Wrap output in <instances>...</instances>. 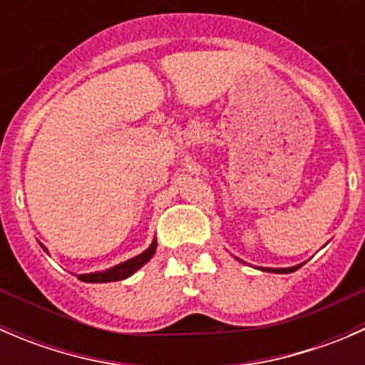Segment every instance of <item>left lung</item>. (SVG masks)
<instances>
[{
  "label": "left lung",
  "mask_w": 365,
  "mask_h": 365,
  "mask_svg": "<svg viewBox=\"0 0 365 365\" xmlns=\"http://www.w3.org/2000/svg\"><path fill=\"white\" fill-rule=\"evenodd\" d=\"M302 264H304V263H302ZM302 264H295V267H288V268H261V270L274 272V274H292V272L298 270V268H300Z\"/></svg>",
  "instance_id": "1"
}]
</instances>
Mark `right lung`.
I'll list each match as a JSON object with an SVG mask.
<instances>
[{"label": "right lung", "mask_w": 365, "mask_h": 365, "mask_svg": "<svg viewBox=\"0 0 365 365\" xmlns=\"http://www.w3.org/2000/svg\"><path fill=\"white\" fill-rule=\"evenodd\" d=\"M42 245V244H40ZM43 251H47L46 247L42 245ZM157 249V240L152 242L148 249L145 252H141L139 256L132 257V259L123 261V263L116 264V267L109 268L106 272H93V274H83V275H77V279L83 282H114V281H123V279L130 277L134 272H138L139 268L143 267L145 263H148L152 259V256L155 254Z\"/></svg>", "instance_id": "add662e5"}]
</instances>
